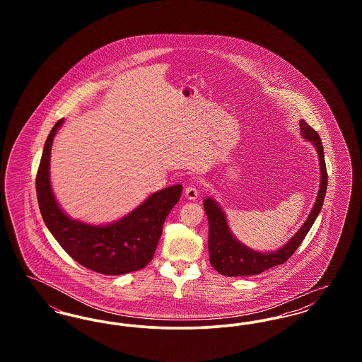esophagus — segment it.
I'll use <instances>...</instances> for the list:
<instances>
[{
  "mask_svg": "<svg viewBox=\"0 0 362 362\" xmlns=\"http://www.w3.org/2000/svg\"><path fill=\"white\" fill-rule=\"evenodd\" d=\"M185 194H186V198H189V199H197L198 198V195H199V189H198V186H195V185H189L185 189Z\"/></svg>",
  "mask_w": 362,
  "mask_h": 362,
  "instance_id": "1",
  "label": "esophagus"
}]
</instances>
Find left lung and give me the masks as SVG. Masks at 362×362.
I'll list each match as a JSON object with an SVG mask.
<instances>
[{
    "instance_id": "8db88e82",
    "label": "left lung",
    "mask_w": 362,
    "mask_h": 362,
    "mask_svg": "<svg viewBox=\"0 0 362 362\" xmlns=\"http://www.w3.org/2000/svg\"><path fill=\"white\" fill-rule=\"evenodd\" d=\"M300 129H301L303 137L313 142L317 151L319 161H320V173H322L320 189H319L316 202L312 207L310 217L298 229V232L282 248L276 250L274 252L262 254L245 247L244 244H241L240 241L233 238L226 224L224 211L220 209L214 199L206 198L204 201V207L209 220V243H207L209 259L211 266L220 274L226 276H257L262 272H266L267 269L282 264L292 257L294 251L300 247V244L310 232L325 202L326 189H327V168L325 161L323 145L319 134L307 122L300 121Z\"/></svg>"
}]
</instances>
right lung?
<instances>
[{
    "mask_svg": "<svg viewBox=\"0 0 362 362\" xmlns=\"http://www.w3.org/2000/svg\"><path fill=\"white\" fill-rule=\"evenodd\" d=\"M62 122L55 123L46 139L36 173V195L45 224L70 257L92 272L121 276L144 269L153 259L163 224L177 204L182 186L157 191L114 224L93 226L70 220L58 206L50 185L52 138Z\"/></svg>",
    "mask_w": 362,
    "mask_h": 362,
    "instance_id": "1",
    "label": "right lung"
}]
</instances>
